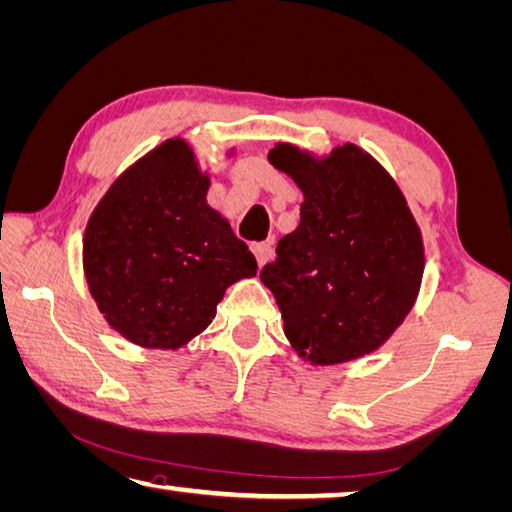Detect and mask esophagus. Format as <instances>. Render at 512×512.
I'll use <instances>...</instances> for the list:
<instances>
[{
	"mask_svg": "<svg viewBox=\"0 0 512 512\" xmlns=\"http://www.w3.org/2000/svg\"><path fill=\"white\" fill-rule=\"evenodd\" d=\"M253 253H255V257H257V264L264 266V264L269 262V259L273 257V248H271V243L262 241V243H255Z\"/></svg>",
	"mask_w": 512,
	"mask_h": 512,
	"instance_id": "34e87169",
	"label": "esophagus"
}]
</instances>
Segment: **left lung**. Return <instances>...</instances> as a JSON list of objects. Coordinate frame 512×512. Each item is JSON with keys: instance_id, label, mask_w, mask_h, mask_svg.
Returning <instances> with one entry per match:
<instances>
[{"instance_id": "left-lung-1", "label": "left lung", "mask_w": 512, "mask_h": 512, "mask_svg": "<svg viewBox=\"0 0 512 512\" xmlns=\"http://www.w3.org/2000/svg\"><path fill=\"white\" fill-rule=\"evenodd\" d=\"M271 164L303 191L300 223L259 278L294 351L316 367L383 346L415 305L424 241L392 175L353 143L328 157L278 143Z\"/></svg>"}]
</instances>
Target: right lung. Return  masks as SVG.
<instances>
[{
    "mask_svg": "<svg viewBox=\"0 0 512 512\" xmlns=\"http://www.w3.org/2000/svg\"><path fill=\"white\" fill-rule=\"evenodd\" d=\"M207 189L191 145L168 139L129 166L88 218V289L132 344L175 351L212 323L227 287L257 275Z\"/></svg>",
    "mask_w": 512,
    "mask_h": 512,
    "instance_id": "1",
    "label": "right lung"
}]
</instances>
